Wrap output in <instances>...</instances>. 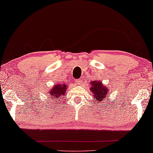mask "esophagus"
<instances>
[{
	"label": "esophagus",
	"instance_id": "obj_1",
	"mask_svg": "<svg viewBox=\"0 0 153 153\" xmlns=\"http://www.w3.org/2000/svg\"><path fill=\"white\" fill-rule=\"evenodd\" d=\"M75 82H76L77 85H81L82 83V81L81 79H79L75 80Z\"/></svg>",
	"mask_w": 153,
	"mask_h": 153
}]
</instances>
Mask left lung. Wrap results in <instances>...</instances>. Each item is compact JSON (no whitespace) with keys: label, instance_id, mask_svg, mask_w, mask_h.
<instances>
[{"label":"left lung","instance_id":"8db88e82","mask_svg":"<svg viewBox=\"0 0 153 153\" xmlns=\"http://www.w3.org/2000/svg\"><path fill=\"white\" fill-rule=\"evenodd\" d=\"M91 86L90 89L97 102L100 103L102 100H105L107 98L108 94L110 90L106 86H104L102 82L94 81L91 82Z\"/></svg>","mask_w":153,"mask_h":153}]
</instances>
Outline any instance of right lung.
Listing matches in <instances>:
<instances>
[{
  "mask_svg": "<svg viewBox=\"0 0 153 153\" xmlns=\"http://www.w3.org/2000/svg\"><path fill=\"white\" fill-rule=\"evenodd\" d=\"M68 88V86L64 84H57L55 85V87H53V89H51V91H49V97L53 100H58L61 101L62 97L64 96L66 90Z\"/></svg>",
  "mask_w": 153,
  "mask_h": 153,
  "instance_id": "obj_1",
  "label": "right lung"
}]
</instances>
